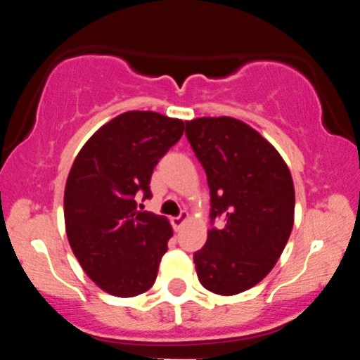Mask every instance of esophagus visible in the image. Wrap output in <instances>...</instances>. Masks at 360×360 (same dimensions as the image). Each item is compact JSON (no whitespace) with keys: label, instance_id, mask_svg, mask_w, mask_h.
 <instances>
[{"label":"esophagus","instance_id":"1","mask_svg":"<svg viewBox=\"0 0 360 360\" xmlns=\"http://www.w3.org/2000/svg\"><path fill=\"white\" fill-rule=\"evenodd\" d=\"M188 218H189V214H188V212H183L179 214V217H174L171 220V223H172V226H174V230H179L181 226L184 225L186 221H188Z\"/></svg>","mask_w":360,"mask_h":360}]
</instances>
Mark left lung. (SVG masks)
<instances>
[{
	"mask_svg": "<svg viewBox=\"0 0 360 360\" xmlns=\"http://www.w3.org/2000/svg\"><path fill=\"white\" fill-rule=\"evenodd\" d=\"M186 135L208 177L212 220L205 247L194 254L200 283L232 296L269 274L295 223V186L284 159L257 130L232 117L186 122Z\"/></svg>",
	"mask_w": 360,
	"mask_h": 360,
	"instance_id": "obj_1",
	"label": "left lung"
}]
</instances>
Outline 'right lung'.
<instances>
[{"instance_id": "1", "label": "right lung", "mask_w": 360, "mask_h": 360, "mask_svg": "<svg viewBox=\"0 0 360 360\" xmlns=\"http://www.w3.org/2000/svg\"><path fill=\"white\" fill-rule=\"evenodd\" d=\"M183 131V120L127 111L94 131L74 159L65 233L82 269L108 295L131 298L155 283L172 226L160 214L139 212L135 198L152 196L154 167Z\"/></svg>"}]
</instances>
